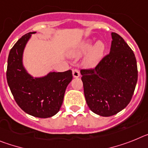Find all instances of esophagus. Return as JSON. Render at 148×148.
Wrapping results in <instances>:
<instances>
[{
	"label": "esophagus",
	"mask_w": 148,
	"mask_h": 148,
	"mask_svg": "<svg viewBox=\"0 0 148 148\" xmlns=\"http://www.w3.org/2000/svg\"><path fill=\"white\" fill-rule=\"evenodd\" d=\"M72 74H73V76H74V77H79V71L78 69H73Z\"/></svg>",
	"instance_id": "34e87169"
}]
</instances>
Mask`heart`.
<instances>
[{
    "mask_svg": "<svg viewBox=\"0 0 148 148\" xmlns=\"http://www.w3.org/2000/svg\"><path fill=\"white\" fill-rule=\"evenodd\" d=\"M92 41L88 40L82 43L79 46L77 49L74 51V55L75 56H79L85 53H86L88 50L92 47ZM105 51V45L101 41H98L96 42L92 48L90 50L89 53L87 55L86 58L85 60V64L87 66L94 67L95 66L99 61L103 57V53Z\"/></svg>",
    "mask_w": 148,
    "mask_h": 148,
    "instance_id": "1",
    "label": "heart"
}]
</instances>
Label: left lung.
Masks as SVG:
<instances>
[{
  "label": "left lung",
  "mask_w": 148,
  "mask_h": 148,
  "mask_svg": "<svg viewBox=\"0 0 148 148\" xmlns=\"http://www.w3.org/2000/svg\"><path fill=\"white\" fill-rule=\"evenodd\" d=\"M112 38L110 53L94 69L80 70L88 107L104 117L115 115L129 104L138 80L133 51L118 33H112Z\"/></svg>",
  "instance_id": "8db88e82"
}]
</instances>
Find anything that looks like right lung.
<instances>
[{
    "mask_svg": "<svg viewBox=\"0 0 148 148\" xmlns=\"http://www.w3.org/2000/svg\"><path fill=\"white\" fill-rule=\"evenodd\" d=\"M36 32L23 36L10 50L6 79L15 102L26 113L46 119L60 111L68 85L73 78L71 70L51 72L44 77L33 78L24 69L22 56L24 47Z\"/></svg>",
    "mask_w": 148,
    "mask_h": 148,
    "instance_id": "add662e5",
    "label": "right lung"
}]
</instances>
